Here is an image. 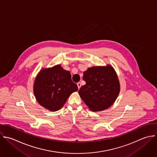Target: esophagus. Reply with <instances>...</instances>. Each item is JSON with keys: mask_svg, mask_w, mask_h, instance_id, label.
<instances>
[{"mask_svg": "<svg viewBox=\"0 0 157 157\" xmlns=\"http://www.w3.org/2000/svg\"><path fill=\"white\" fill-rule=\"evenodd\" d=\"M77 85H78V89H79L81 88V83L80 82H78V83H77Z\"/></svg>", "mask_w": 157, "mask_h": 157, "instance_id": "obj_1", "label": "esophagus"}]
</instances>
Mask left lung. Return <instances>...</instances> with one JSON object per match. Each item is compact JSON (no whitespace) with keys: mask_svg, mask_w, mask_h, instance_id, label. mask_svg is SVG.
I'll use <instances>...</instances> for the list:
<instances>
[{"mask_svg":"<svg viewBox=\"0 0 157 157\" xmlns=\"http://www.w3.org/2000/svg\"><path fill=\"white\" fill-rule=\"evenodd\" d=\"M82 86L78 93L89 108L94 112L109 108L120 92L117 75L112 66L92 67L84 72Z\"/></svg>","mask_w":157,"mask_h":157,"instance_id":"left-lung-1","label":"left lung"}]
</instances>
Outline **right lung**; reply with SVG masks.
Masks as SVG:
<instances>
[{"mask_svg":"<svg viewBox=\"0 0 157 157\" xmlns=\"http://www.w3.org/2000/svg\"><path fill=\"white\" fill-rule=\"evenodd\" d=\"M78 89L70 71L57 65L40 70L34 82L33 92L38 103L51 111L60 109L68 98Z\"/></svg>","mask_w":157,"mask_h":157,"instance_id":"obj_1","label":"right lung"}]
</instances>
